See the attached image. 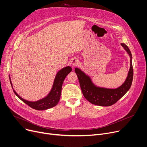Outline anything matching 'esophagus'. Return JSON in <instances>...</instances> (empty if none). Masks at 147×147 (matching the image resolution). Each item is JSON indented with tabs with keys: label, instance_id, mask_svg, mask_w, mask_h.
Wrapping results in <instances>:
<instances>
[{
	"label": "esophagus",
	"instance_id": "obj_1",
	"mask_svg": "<svg viewBox=\"0 0 147 147\" xmlns=\"http://www.w3.org/2000/svg\"><path fill=\"white\" fill-rule=\"evenodd\" d=\"M71 64L73 67H75V66H77L79 64V60L76 58L72 59L71 61Z\"/></svg>",
	"mask_w": 147,
	"mask_h": 147
}]
</instances>
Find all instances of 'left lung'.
Listing matches in <instances>:
<instances>
[{
    "mask_svg": "<svg viewBox=\"0 0 147 147\" xmlns=\"http://www.w3.org/2000/svg\"><path fill=\"white\" fill-rule=\"evenodd\" d=\"M121 46L127 52L130 58V67L125 81L117 88H108L99 86L95 84L88 74L79 67H75L76 74L84 97L92 104L109 107L116 103L129 89L133 78L132 56L128 47L125 43H121Z\"/></svg>",
    "mask_w": 147,
    "mask_h": 147,
    "instance_id": "obj_1",
    "label": "left lung"
}]
</instances>
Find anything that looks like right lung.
Masks as SVG:
<instances>
[{"instance_id":"add662e5","label":"right lung","mask_w":147,"mask_h":147,"mask_svg":"<svg viewBox=\"0 0 147 147\" xmlns=\"http://www.w3.org/2000/svg\"><path fill=\"white\" fill-rule=\"evenodd\" d=\"M71 71L72 67L69 66L64 67L61 70H59L55 76L52 87L48 94L42 99L37 101H35V102L34 101L27 100L20 97L14 90L10 76L9 79L10 84L12 85L14 93L20 100H22L24 103L33 109L42 111L51 108L58 104L61 98L62 86L63 81L66 76L71 72Z\"/></svg>"}]
</instances>
